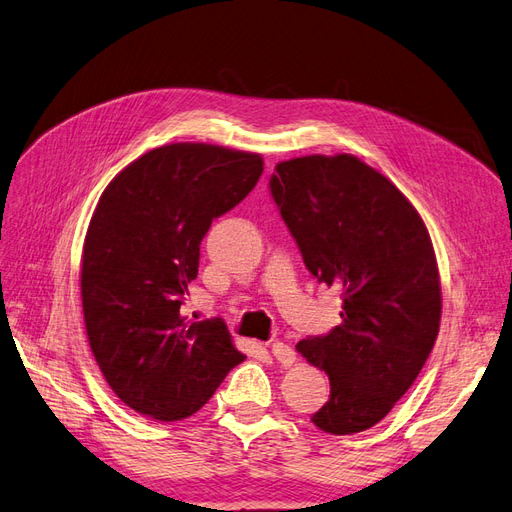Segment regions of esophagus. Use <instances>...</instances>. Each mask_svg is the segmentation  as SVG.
<instances>
[{
    "instance_id": "esophagus-1",
    "label": "esophagus",
    "mask_w": 512,
    "mask_h": 512,
    "mask_svg": "<svg viewBox=\"0 0 512 512\" xmlns=\"http://www.w3.org/2000/svg\"><path fill=\"white\" fill-rule=\"evenodd\" d=\"M271 354L275 356V361L282 363L284 367H290L294 363V359H297V352H294L292 346H288L284 342H273L271 344Z\"/></svg>"
}]
</instances>
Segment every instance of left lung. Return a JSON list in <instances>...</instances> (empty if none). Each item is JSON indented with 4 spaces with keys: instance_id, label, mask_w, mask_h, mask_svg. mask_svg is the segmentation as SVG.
I'll use <instances>...</instances> for the list:
<instances>
[{
    "instance_id": "left-lung-1",
    "label": "left lung",
    "mask_w": 512,
    "mask_h": 512,
    "mask_svg": "<svg viewBox=\"0 0 512 512\" xmlns=\"http://www.w3.org/2000/svg\"><path fill=\"white\" fill-rule=\"evenodd\" d=\"M269 192L307 271L342 292V324L297 344L331 382L312 423L333 436L365 431L406 395L436 344L442 294L429 232L389 179L348 153L280 162Z\"/></svg>"
}]
</instances>
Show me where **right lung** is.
Listing matches in <instances>:
<instances>
[{
	"instance_id": "add662e5",
	"label": "right lung",
	"mask_w": 512,
	"mask_h": 512,
	"mask_svg": "<svg viewBox=\"0 0 512 512\" xmlns=\"http://www.w3.org/2000/svg\"><path fill=\"white\" fill-rule=\"evenodd\" d=\"M260 175L256 153L175 143L151 149L104 190L83 250L85 329L108 386L138 414L188 418L245 361L222 318L190 322L181 305L211 222Z\"/></svg>"
}]
</instances>
